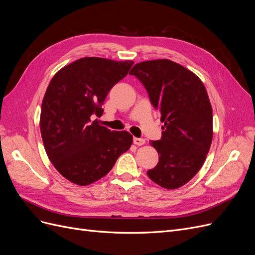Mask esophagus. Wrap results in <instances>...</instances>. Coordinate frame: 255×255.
Wrapping results in <instances>:
<instances>
[{"label":"esophagus","mask_w":255,"mask_h":255,"mask_svg":"<svg viewBox=\"0 0 255 255\" xmlns=\"http://www.w3.org/2000/svg\"><path fill=\"white\" fill-rule=\"evenodd\" d=\"M133 142H134L136 145H142V144H144L145 140L143 139V138H137V137H134Z\"/></svg>","instance_id":"obj_1"}]
</instances>
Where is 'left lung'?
Returning <instances> with one entry per match:
<instances>
[{
    "mask_svg": "<svg viewBox=\"0 0 255 255\" xmlns=\"http://www.w3.org/2000/svg\"><path fill=\"white\" fill-rule=\"evenodd\" d=\"M141 82L164 122L159 140L150 143L158 163L146 174L167 189L189 182L202 167L213 139V110L203 83L169 59L136 64L129 72Z\"/></svg>",
    "mask_w": 255,
    "mask_h": 255,
    "instance_id": "obj_1",
    "label": "left lung"
}]
</instances>
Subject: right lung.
Instances as JSON below:
<instances>
[{
  "mask_svg": "<svg viewBox=\"0 0 255 255\" xmlns=\"http://www.w3.org/2000/svg\"><path fill=\"white\" fill-rule=\"evenodd\" d=\"M133 64L84 57L51 80L42 101L40 132L51 163L70 182L85 186L100 180L132 144L127 130L112 132L94 118L101 117L107 95Z\"/></svg>",
  "mask_w": 255,
  "mask_h": 255,
  "instance_id": "1",
  "label": "right lung"
}]
</instances>
